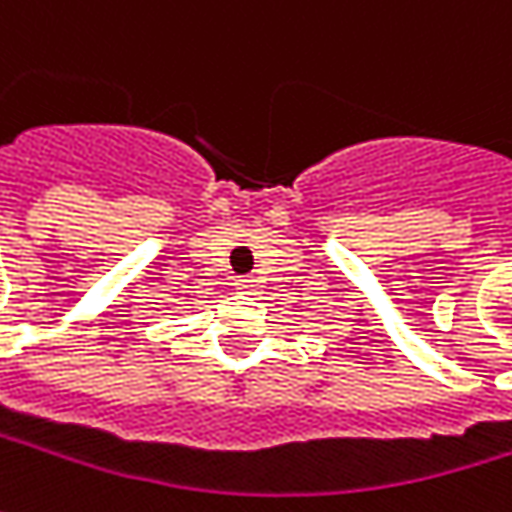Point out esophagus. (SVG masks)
<instances>
[{"instance_id": "obj_1", "label": "esophagus", "mask_w": 512, "mask_h": 512, "mask_svg": "<svg viewBox=\"0 0 512 512\" xmlns=\"http://www.w3.org/2000/svg\"><path fill=\"white\" fill-rule=\"evenodd\" d=\"M237 292H246V295H255L257 292V280L255 278H237L234 280Z\"/></svg>"}]
</instances>
